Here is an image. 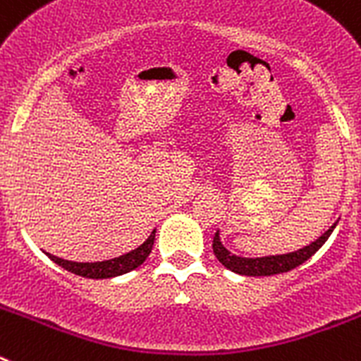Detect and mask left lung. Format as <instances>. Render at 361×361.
I'll return each mask as SVG.
<instances>
[{
    "label": "left lung",
    "mask_w": 361,
    "mask_h": 361,
    "mask_svg": "<svg viewBox=\"0 0 361 361\" xmlns=\"http://www.w3.org/2000/svg\"><path fill=\"white\" fill-rule=\"evenodd\" d=\"M338 220L331 226L325 233H322L320 237L311 244L300 247V250L291 251V253L283 255H267V257H238V255L231 253L224 244L220 242V233L216 231L213 237V253L219 258V262L229 271L237 273V275L244 276H271V275H280L286 271H291L298 267L300 264H304L305 260L312 257L320 250L322 245L327 242L331 237V233L336 228Z\"/></svg>",
    "instance_id": "obj_1"
}]
</instances>
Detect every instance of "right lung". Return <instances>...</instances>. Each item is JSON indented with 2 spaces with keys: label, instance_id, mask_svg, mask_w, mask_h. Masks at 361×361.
<instances>
[{
  "label": "right lung",
  "instance_id": "add662e5",
  "mask_svg": "<svg viewBox=\"0 0 361 361\" xmlns=\"http://www.w3.org/2000/svg\"><path fill=\"white\" fill-rule=\"evenodd\" d=\"M153 240H155V229L149 233V237L146 238L139 247L128 251V253L121 255V257L103 260V262H72V260L54 257V255L50 253H47V257H49L50 260H54L57 266H61L63 269L73 273V275L85 276V279H114V276L130 273V271H133L135 267L141 266L146 258H148V255L152 253Z\"/></svg>",
  "mask_w": 361,
  "mask_h": 361
}]
</instances>
